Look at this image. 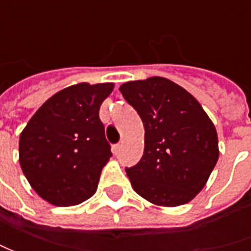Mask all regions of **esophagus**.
<instances>
[{
	"label": "esophagus",
	"instance_id": "obj_1",
	"mask_svg": "<svg viewBox=\"0 0 251 251\" xmlns=\"http://www.w3.org/2000/svg\"><path fill=\"white\" fill-rule=\"evenodd\" d=\"M120 150H121V144H116V145L113 147V153H116V155H117V153L120 152Z\"/></svg>",
	"mask_w": 251,
	"mask_h": 251
}]
</instances>
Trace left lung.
<instances>
[{"label":"left lung","instance_id":"left-lung-1","mask_svg":"<svg viewBox=\"0 0 251 251\" xmlns=\"http://www.w3.org/2000/svg\"><path fill=\"white\" fill-rule=\"evenodd\" d=\"M120 92L145 128L141 160L126 168L131 186L152 204L191 201L217 165V130L197 99L162 76L123 83Z\"/></svg>","mask_w":251,"mask_h":251}]
</instances>
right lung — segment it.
Returning <instances> with one entry per match:
<instances>
[{"mask_svg": "<svg viewBox=\"0 0 251 251\" xmlns=\"http://www.w3.org/2000/svg\"><path fill=\"white\" fill-rule=\"evenodd\" d=\"M113 86H68L46 101L22 131V172L50 204L76 205L95 194L101 169L111 156L99 109Z\"/></svg>", "mask_w": 251, "mask_h": 251, "instance_id": "obj_1", "label": "right lung"}]
</instances>
